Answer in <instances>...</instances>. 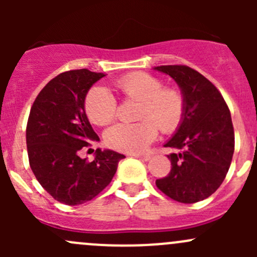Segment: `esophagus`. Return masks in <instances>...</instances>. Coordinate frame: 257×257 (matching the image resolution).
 I'll list each match as a JSON object with an SVG mask.
<instances>
[{
    "mask_svg": "<svg viewBox=\"0 0 257 257\" xmlns=\"http://www.w3.org/2000/svg\"><path fill=\"white\" fill-rule=\"evenodd\" d=\"M133 157H136L137 159H139V160H143V162H148V160L150 159V155H133Z\"/></svg>",
    "mask_w": 257,
    "mask_h": 257,
    "instance_id": "1",
    "label": "esophagus"
}]
</instances>
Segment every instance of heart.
Returning a JSON list of instances; mask_svg holds the SVG:
<instances>
[{"mask_svg":"<svg viewBox=\"0 0 257 257\" xmlns=\"http://www.w3.org/2000/svg\"><path fill=\"white\" fill-rule=\"evenodd\" d=\"M116 88L126 98L141 102L137 123H119L105 134V143L119 152L139 154L157 137L158 125L170 133L181 123L185 110L184 97L177 88L163 87L162 79L145 72H134L116 80ZM92 123L105 125L115 118L116 102L104 87H93L84 102Z\"/></svg>","mask_w":257,"mask_h":257,"instance_id":"obj_1","label":"heart"}]
</instances>
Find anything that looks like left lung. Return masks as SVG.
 <instances>
[{
	"instance_id": "1",
	"label": "left lung",
	"mask_w": 257,
	"mask_h": 257,
	"mask_svg": "<svg viewBox=\"0 0 257 257\" xmlns=\"http://www.w3.org/2000/svg\"><path fill=\"white\" fill-rule=\"evenodd\" d=\"M155 71L177 82L185 102L181 123L164 147L178 153L168 155L172 170L155 181L173 200L193 204L217 190L229 172L235 137L231 114L214 84L186 66H159Z\"/></svg>"
}]
</instances>
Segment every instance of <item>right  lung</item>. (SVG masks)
<instances>
[{"label": "right lung", "instance_id": "1", "mask_svg": "<svg viewBox=\"0 0 257 257\" xmlns=\"http://www.w3.org/2000/svg\"><path fill=\"white\" fill-rule=\"evenodd\" d=\"M104 73L76 69L49 80L36 98L26 129L31 169L57 201L79 205L92 200L112 181L123 154L95 150L93 162L80 150L99 142L87 118L85 97Z\"/></svg>", "mask_w": 257, "mask_h": 257}]
</instances>
